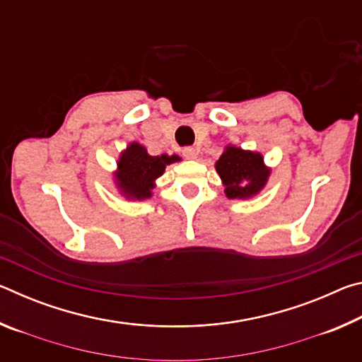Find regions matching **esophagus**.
I'll return each instance as SVG.
<instances>
[{
    "label": "esophagus",
    "mask_w": 362,
    "mask_h": 362,
    "mask_svg": "<svg viewBox=\"0 0 362 362\" xmlns=\"http://www.w3.org/2000/svg\"><path fill=\"white\" fill-rule=\"evenodd\" d=\"M182 155L187 159H194L196 156H198V151H196L193 146H185V148L182 150Z\"/></svg>",
    "instance_id": "1"
}]
</instances>
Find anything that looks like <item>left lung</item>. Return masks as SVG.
<instances>
[{"instance_id":"obj_1","label":"left lung","mask_w":362,"mask_h":362,"mask_svg":"<svg viewBox=\"0 0 362 362\" xmlns=\"http://www.w3.org/2000/svg\"><path fill=\"white\" fill-rule=\"evenodd\" d=\"M216 170L222 179L228 199H249L259 194L272 174L263 156L257 151L243 150L240 146H225L222 156L216 163Z\"/></svg>"}]
</instances>
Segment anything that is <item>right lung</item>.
Instances as JSON below:
<instances>
[{
    "instance_id": "obj_1",
    "label": "right lung",
    "mask_w": 362,
    "mask_h": 362,
    "mask_svg": "<svg viewBox=\"0 0 362 362\" xmlns=\"http://www.w3.org/2000/svg\"><path fill=\"white\" fill-rule=\"evenodd\" d=\"M177 161H180V156H151L144 145L132 142L121 151L116 163L115 185L126 199H148L153 194L151 189L156 187V179L164 174L166 166Z\"/></svg>"
}]
</instances>
